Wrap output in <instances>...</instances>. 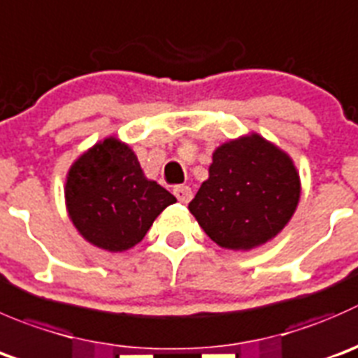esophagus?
I'll return each instance as SVG.
<instances>
[{
	"instance_id": "1",
	"label": "esophagus",
	"mask_w": 358,
	"mask_h": 358,
	"mask_svg": "<svg viewBox=\"0 0 358 358\" xmlns=\"http://www.w3.org/2000/svg\"><path fill=\"white\" fill-rule=\"evenodd\" d=\"M173 194L176 196V199L180 201V203H189L190 199H192V190H190V187L187 185H178L173 189Z\"/></svg>"
}]
</instances>
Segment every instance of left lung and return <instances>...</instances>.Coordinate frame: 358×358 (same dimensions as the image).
Wrapping results in <instances>:
<instances>
[{
  "instance_id": "1",
  "label": "left lung",
  "mask_w": 358,
  "mask_h": 358,
  "mask_svg": "<svg viewBox=\"0 0 358 358\" xmlns=\"http://www.w3.org/2000/svg\"><path fill=\"white\" fill-rule=\"evenodd\" d=\"M299 196L292 159L259 134H250L213 152L210 178L189 210L222 248L250 250L285 227Z\"/></svg>"
}]
</instances>
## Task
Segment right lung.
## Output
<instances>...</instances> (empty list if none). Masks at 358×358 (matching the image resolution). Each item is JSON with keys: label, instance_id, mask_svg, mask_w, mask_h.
<instances>
[{"label": "right lung", "instance_id": "obj_1", "mask_svg": "<svg viewBox=\"0 0 358 358\" xmlns=\"http://www.w3.org/2000/svg\"><path fill=\"white\" fill-rule=\"evenodd\" d=\"M66 206L75 227L92 245L124 252L140 243L171 192L145 178L134 152L115 138L80 155L66 178Z\"/></svg>", "mask_w": 358, "mask_h": 358}]
</instances>
